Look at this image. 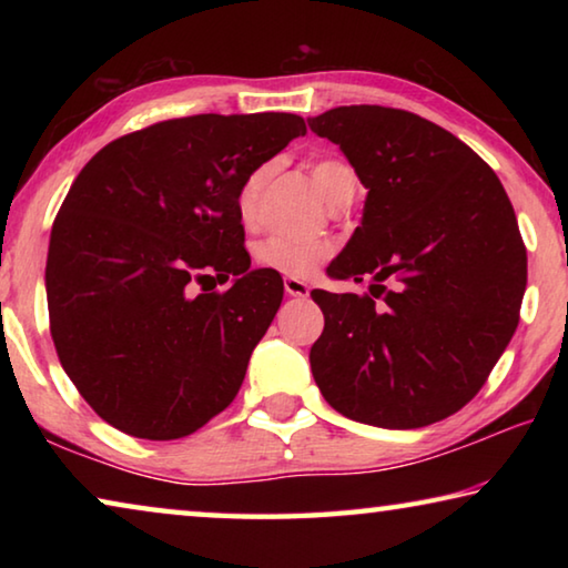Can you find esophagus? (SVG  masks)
Listing matches in <instances>:
<instances>
[{
	"label": "esophagus",
	"mask_w": 568,
	"mask_h": 568,
	"mask_svg": "<svg viewBox=\"0 0 568 568\" xmlns=\"http://www.w3.org/2000/svg\"><path fill=\"white\" fill-rule=\"evenodd\" d=\"M283 287H285V293L291 295V297H307V295H311V287H307V283H303L301 277L287 275L285 281H283Z\"/></svg>",
	"instance_id": "esophagus-1"
}]
</instances>
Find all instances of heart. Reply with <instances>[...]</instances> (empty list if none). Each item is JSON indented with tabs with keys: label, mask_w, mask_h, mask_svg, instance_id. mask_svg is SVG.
Masks as SVG:
<instances>
[{
	"label": "heart",
	"mask_w": 568,
	"mask_h": 568,
	"mask_svg": "<svg viewBox=\"0 0 568 568\" xmlns=\"http://www.w3.org/2000/svg\"><path fill=\"white\" fill-rule=\"evenodd\" d=\"M307 172L323 197L328 200L331 205L338 207L345 200L355 195V187H358V175L351 168V162H345L338 155H325L313 160L307 165ZM273 175V165H257L250 170L245 180L240 182L237 195H235V207L240 215V223L253 225L257 217V203H261L263 187ZM333 255V245L328 240L318 237H287V235H267L257 240L253 245V257L261 267L267 271L291 275V277H307L315 267L323 261H328Z\"/></svg>",
	"instance_id": "1"
}]
</instances>
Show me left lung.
Instances as JSON below:
<instances>
[{"instance_id":"8db88e82","label":"left lung","mask_w":568,"mask_h":568,"mask_svg":"<svg viewBox=\"0 0 568 568\" xmlns=\"http://www.w3.org/2000/svg\"><path fill=\"white\" fill-rule=\"evenodd\" d=\"M368 187L363 223L331 263L368 293L313 291L323 398L353 420L420 428L484 388L521 318L526 245L501 180L418 114L351 104L307 120Z\"/></svg>"}]
</instances>
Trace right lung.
<instances>
[{
    "instance_id": "1",
    "label": "right lung",
    "mask_w": 568,
    "mask_h": 568,
    "mask_svg": "<svg viewBox=\"0 0 568 568\" xmlns=\"http://www.w3.org/2000/svg\"><path fill=\"white\" fill-rule=\"evenodd\" d=\"M305 132L285 112L165 120L112 140L72 182L47 255L50 333L80 396L122 434L190 436L237 396L283 281L247 271L235 195Z\"/></svg>"
}]
</instances>
